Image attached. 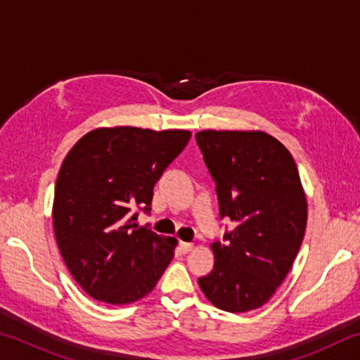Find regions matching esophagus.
Returning a JSON list of instances; mask_svg holds the SVG:
<instances>
[{
    "label": "esophagus",
    "instance_id": "esophagus-1",
    "mask_svg": "<svg viewBox=\"0 0 360 360\" xmlns=\"http://www.w3.org/2000/svg\"><path fill=\"white\" fill-rule=\"evenodd\" d=\"M179 249H181V252L182 254H187V252H191L192 249H193V245L192 243H184V241H181L179 243Z\"/></svg>",
    "mask_w": 360,
    "mask_h": 360
}]
</instances>
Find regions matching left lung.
Listing matches in <instances>:
<instances>
[{
  "label": "left lung",
  "instance_id": "left-lung-1",
  "mask_svg": "<svg viewBox=\"0 0 360 360\" xmlns=\"http://www.w3.org/2000/svg\"><path fill=\"white\" fill-rule=\"evenodd\" d=\"M195 139L216 182L219 214L236 224L211 245L214 268L198 285L224 311L260 308L288 276L307 229L297 165L264 131L203 130Z\"/></svg>",
  "mask_w": 360,
  "mask_h": 360
}]
</instances>
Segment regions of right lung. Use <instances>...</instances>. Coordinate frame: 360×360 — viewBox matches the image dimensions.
Here are the masks:
<instances>
[{
    "mask_svg": "<svg viewBox=\"0 0 360 360\" xmlns=\"http://www.w3.org/2000/svg\"><path fill=\"white\" fill-rule=\"evenodd\" d=\"M187 130L96 129L72 146L56 182L52 221L60 254L84 292L109 304L148 295L178 240L138 227L155 182L191 139Z\"/></svg>",
    "mask_w": 360,
    "mask_h": 360,
    "instance_id": "right-lung-1",
    "label": "right lung"
}]
</instances>
